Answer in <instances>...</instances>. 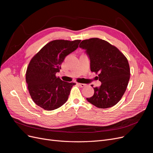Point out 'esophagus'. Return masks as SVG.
<instances>
[{
  "mask_svg": "<svg viewBox=\"0 0 153 153\" xmlns=\"http://www.w3.org/2000/svg\"><path fill=\"white\" fill-rule=\"evenodd\" d=\"M78 85H79V86H80L81 87H84L85 86V84H80V83H78Z\"/></svg>",
  "mask_w": 153,
  "mask_h": 153,
  "instance_id": "obj_1",
  "label": "esophagus"
}]
</instances>
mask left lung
I'll use <instances>...</instances> for the list:
<instances>
[{"instance_id":"left-lung-1","label":"left lung","mask_w":153,"mask_h":153,"mask_svg":"<svg viewBox=\"0 0 153 153\" xmlns=\"http://www.w3.org/2000/svg\"><path fill=\"white\" fill-rule=\"evenodd\" d=\"M79 47L85 50L91 71L99 73L97 77L101 82L87 100L100 108L112 107L121 100L128 84L130 69L126 57L117 48L99 38L83 40Z\"/></svg>"}]
</instances>
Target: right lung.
Masks as SVG:
<instances>
[{
	"label": "right lung",
	"mask_w": 153,
	"mask_h": 153,
	"mask_svg": "<svg viewBox=\"0 0 153 153\" xmlns=\"http://www.w3.org/2000/svg\"><path fill=\"white\" fill-rule=\"evenodd\" d=\"M81 40L50 41L32 58L26 71V82L34 102L46 110L57 109L65 103L75 83L61 80L55 74L68 55Z\"/></svg>",
	"instance_id": "obj_1"
}]
</instances>
